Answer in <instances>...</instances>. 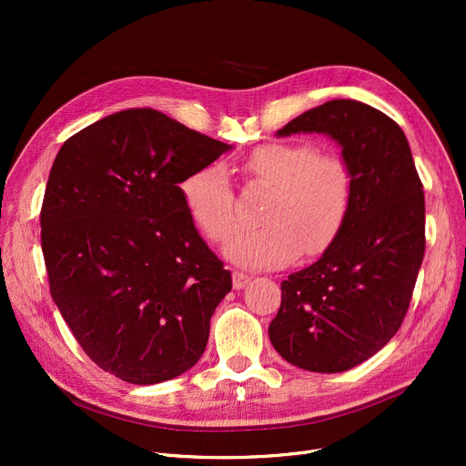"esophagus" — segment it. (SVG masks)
Instances as JSON below:
<instances>
[{
    "label": "esophagus",
    "instance_id": "obj_1",
    "mask_svg": "<svg viewBox=\"0 0 466 466\" xmlns=\"http://www.w3.org/2000/svg\"><path fill=\"white\" fill-rule=\"evenodd\" d=\"M251 281V276L243 274V272H232V283H234V289H243L248 283Z\"/></svg>",
    "mask_w": 466,
    "mask_h": 466
}]
</instances>
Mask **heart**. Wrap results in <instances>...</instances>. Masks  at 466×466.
Masks as SVG:
<instances>
[{"instance_id": "b5f03b06", "label": "heart", "mask_w": 466, "mask_h": 466, "mask_svg": "<svg viewBox=\"0 0 466 466\" xmlns=\"http://www.w3.org/2000/svg\"><path fill=\"white\" fill-rule=\"evenodd\" d=\"M251 183L272 188L262 228L239 232L227 257L246 268H278L300 253L327 249L344 223L351 200V171L334 153H317L308 141L262 143L241 160ZM185 206L204 236L223 243L238 228L236 196L225 167L209 164L181 183Z\"/></svg>"}]
</instances>
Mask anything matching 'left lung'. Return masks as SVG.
I'll use <instances>...</instances> for the list:
<instances>
[{
    "mask_svg": "<svg viewBox=\"0 0 466 466\" xmlns=\"http://www.w3.org/2000/svg\"><path fill=\"white\" fill-rule=\"evenodd\" d=\"M327 134L351 171V200L323 257L281 283L268 327L290 364L334 374L376 355L400 329L425 255V194L408 139L385 113L332 100L278 130Z\"/></svg>",
    "mask_w": 466,
    "mask_h": 466,
    "instance_id": "obj_1",
    "label": "left lung"
}]
</instances>
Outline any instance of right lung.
Here are the masks:
<instances>
[{"mask_svg": "<svg viewBox=\"0 0 466 466\" xmlns=\"http://www.w3.org/2000/svg\"><path fill=\"white\" fill-rule=\"evenodd\" d=\"M230 145L155 109L71 136L41 208L51 297L83 351L136 385L200 360L230 272L196 232L179 183Z\"/></svg>", "mask_w": 466, "mask_h": 466, "instance_id": "add662e5", "label": "right lung"}]
</instances>
